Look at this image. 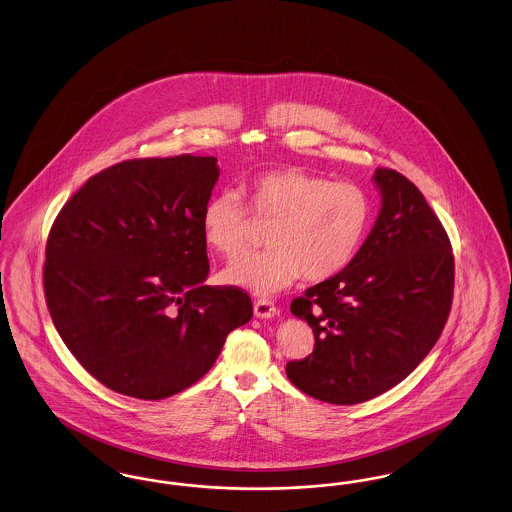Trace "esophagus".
Masks as SVG:
<instances>
[{
	"label": "esophagus",
	"instance_id": "obj_1",
	"mask_svg": "<svg viewBox=\"0 0 512 512\" xmlns=\"http://www.w3.org/2000/svg\"><path fill=\"white\" fill-rule=\"evenodd\" d=\"M253 310H255V316H257V318H265V320H268V318H274V316L278 314L276 307H274L270 301H266V299L257 301Z\"/></svg>",
	"mask_w": 512,
	"mask_h": 512
}]
</instances>
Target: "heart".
<instances>
[{"instance_id":"1","label":"heart","mask_w":512,"mask_h":512,"mask_svg":"<svg viewBox=\"0 0 512 512\" xmlns=\"http://www.w3.org/2000/svg\"><path fill=\"white\" fill-rule=\"evenodd\" d=\"M257 217L276 219L265 251L230 261L223 278L230 286L270 295L299 276L324 282L339 274L362 246L369 225L368 196L352 183H331L297 167L270 169L244 183ZM205 242L226 257L240 253L249 238V211L234 190L213 194L202 211Z\"/></svg>"}]
</instances>
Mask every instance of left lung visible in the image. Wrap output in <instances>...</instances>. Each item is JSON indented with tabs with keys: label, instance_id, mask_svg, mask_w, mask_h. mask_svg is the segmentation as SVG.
Listing matches in <instances>:
<instances>
[{
	"label": "left lung",
	"instance_id": "8db88e82",
	"mask_svg": "<svg viewBox=\"0 0 512 512\" xmlns=\"http://www.w3.org/2000/svg\"><path fill=\"white\" fill-rule=\"evenodd\" d=\"M381 209L366 242L333 278L308 287L291 312L314 331V350L286 366L308 396L339 406L371 400L404 381L450 316L453 253L415 184L375 169Z\"/></svg>",
	"mask_w": 512,
	"mask_h": 512
}]
</instances>
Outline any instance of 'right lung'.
<instances>
[{
  "mask_svg": "<svg viewBox=\"0 0 512 512\" xmlns=\"http://www.w3.org/2000/svg\"><path fill=\"white\" fill-rule=\"evenodd\" d=\"M217 158L127 160L93 175L51 226L43 289L64 345L104 387L162 400L200 381L253 305L205 286L202 211Z\"/></svg>",
  "mask_w": 512,
  "mask_h": 512,
  "instance_id": "obj_1",
  "label": "right lung"
}]
</instances>
